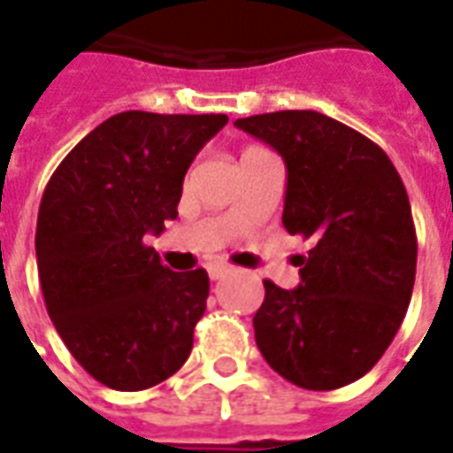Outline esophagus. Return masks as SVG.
Wrapping results in <instances>:
<instances>
[{
	"label": "esophagus",
	"instance_id": "obj_1",
	"mask_svg": "<svg viewBox=\"0 0 453 453\" xmlns=\"http://www.w3.org/2000/svg\"><path fill=\"white\" fill-rule=\"evenodd\" d=\"M206 271H209V278H211V280H220V278H226L227 273H230V265L211 264Z\"/></svg>",
	"mask_w": 453,
	"mask_h": 453
}]
</instances>
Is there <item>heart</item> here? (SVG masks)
Masks as SVG:
<instances>
[{"label":"heart","mask_w":453,"mask_h":453,"mask_svg":"<svg viewBox=\"0 0 453 453\" xmlns=\"http://www.w3.org/2000/svg\"><path fill=\"white\" fill-rule=\"evenodd\" d=\"M254 150H258V147H250V150H244V151H254Z\"/></svg>","instance_id":"1"}]
</instances>
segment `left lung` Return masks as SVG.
<instances>
[{
	"instance_id": "left-lung-1",
	"label": "left lung",
	"mask_w": 453,
	"mask_h": 453,
	"mask_svg": "<svg viewBox=\"0 0 453 453\" xmlns=\"http://www.w3.org/2000/svg\"><path fill=\"white\" fill-rule=\"evenodd\" d=\"M234 126L280 154L282 226L313 242L299 288L264 280L258 349L296 388H344L378 364L409 309L418 242L406 188L378 144L319 111L258 113Z\"/></svg>"
}]
</instances>
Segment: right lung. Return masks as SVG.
Here are the masks:
<instances>
[{
	"label": "right lung",
	"mask_w": 453,
	"mask_h": 453,
	"mask_svg": "<svg viewBox=\"0 0 453 453\" xmlns=\"http://www.w3.org/2000/svg\"><path fill=\"white\" fill-rule=\"evenodd\" d=\"M226 123V113H116L44 188L35 254L47 313L106 388H154L192 351L209 275L171 271L144 237L178 216L189 164Z\"/></svg>",
	"instance_id": "add662e5"
}]
</instances>
